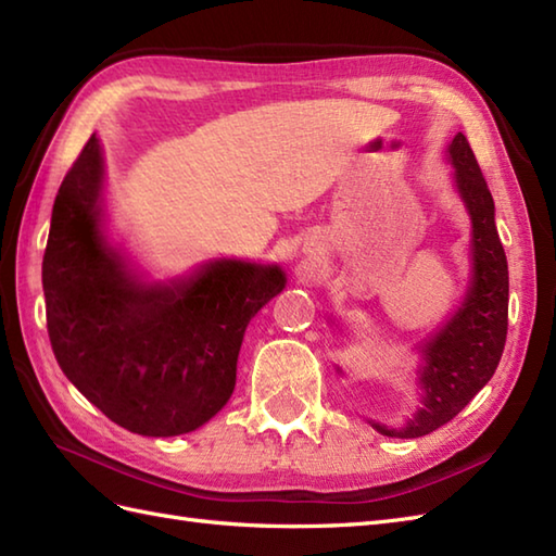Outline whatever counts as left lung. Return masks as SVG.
Returning <instances> with one entry per match:
<instances>
[{
	"mask_svg": "<svg viewBox=\"0 0 556 556\" xmlns=\"http://www.w3.org/2000/svg\"><path fill=\"white\" fill-rule=\"evenodd\" d=\"M446 160L470 217L468 285L456 311L416 344L418 408L399 428L365 418L375 432L399 440L430 434L464 410L497 370L506 341L509 267L494 224V200L464 134L446 146Z\"/></svg>",
	"mask_w": 556,
	"mask_h": 556,
	"instance_id": "1",
	"label": "left lung"
}]
</instances>
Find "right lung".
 <instances>
[{
	"instance_id": "obj_1",
	"label": "right lung",
	"mask_w": 556,
	"mask_h": 556,
	"mask_svg": "<svg viewBox=\"0 0 556 556\" xmlns=\"http://www.w3.org/2000/svg\"><path fill=\"white\" fill-rule=\"evenodd\" d=\"M287 271L215 257L155 279L110 236L104 152L92 134L64 176L42 260L59 368L92 406L146 437L198 430L227 406L248 323Z\"/></svg>"
}]
</instances>
